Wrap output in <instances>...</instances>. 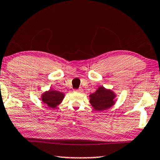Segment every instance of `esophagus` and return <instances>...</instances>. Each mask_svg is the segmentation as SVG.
I'll return each mask as SVG.
<instances>
[{
    "instance_id": "esophagus-1",
    "label": "esophagus",
    "mask_w": 160,
    "mask_h": 160,
    "mask_svg": "<svg viewBox=\"0 0 160 160\" xmlns=\"http://www.w3.org/2000/svg\"><path fill=\"white\" fill-rule=\"evenodd\" d=\"M74 92H75L81 93V92H82V89H81V88H80V89H78V90H74Z\"/></svg>"
}]
</instances>
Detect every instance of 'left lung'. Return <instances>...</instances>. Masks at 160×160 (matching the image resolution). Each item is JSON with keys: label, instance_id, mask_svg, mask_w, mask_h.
Here are the masks:
<instances>
[{"label": "left lung", "instance_id": "left-lung-1", "mask_svg": "<svg viewBox=\"0 0 160 160\" xmlns=\"http://www.w3.org/2000/svg\"><path fill=\"white\" fill-rule=\"evenodd\" d=\"M116 94L104 87H99L95 92L90 95V102L97 111H104L112 107L115 104Z\"/></svg>", "mask_w": 160, "mask_h": 160}]
</instances>
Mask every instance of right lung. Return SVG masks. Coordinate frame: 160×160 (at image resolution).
<instances>
[{
  "label": "right lung",
  "mask_w": 160,
  "mask_h": 160,
  "mask_svg": "<svg viewBox=\"0 0 160 160\" xmlns=\"http://www.w3.org/2000/svg\"><path fill=\"white\" fill-rule=\"evenodd\" d=\"M64 96L65 94L61 92L50 89L42 94V101L49 108L55 109L63 101Z\"/></svg>",
  "instance_id": "1"
}]
</instances>
